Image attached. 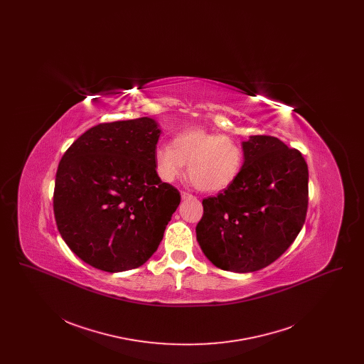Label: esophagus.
I'll return each mask as SVG.
<instances>
[{"label": "esophagus", "mask_w": 364, "mask_h": 364, "mask_svg": "<svg viewBox=\"0 0 364 364\" xmlns=\"http://www.w3.org/2000/svg\"><path fill=\"white\" fill-rule=\"evenodd\" d=\"M192 198H195V196H193V195H191L190 192L181 191V199H183V200H186V199H192Z\"/></svg>", "instance_id": "obj_1"}]
</instances>
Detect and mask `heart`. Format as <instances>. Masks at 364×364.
<instances>
[{"mask_svg": "<svg viewBox=\"0 0 364 364\" xmlns=\"http://www.w3.org/2000/svg\"><path fill=\"white\" fill-rule=\"evenodd\" d=\"M244 151L239 141L205 129H188L174 136L171 146L154 151L158 177L173 183L184 173L202 191L215 192L232 186L242 172Z\"/></svg>", "mask_w": 364, "mask_h": 364, "instance_id": "heart-1", "label": "heart"}]
</instances>
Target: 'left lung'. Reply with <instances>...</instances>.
I'll return each instance as SVG.
<instances>
[{
  "mask_svg": "<svg viewBox=\"0 0 364 364\" xmlns=\"http://www.w3.org/2000/svg\"><path fill=\"white\" fill-rule=\"evenodd\" d=\"M242 147L236 181L202 202L196 240L214 266L251 273L278 259L301 230L309 168L300 151L274 136H250Z\"/></svg>",
  "mask_w": 364,
  "mask_h": 364,
  "instance_id": "8db88e82",
  "label": "left lung"
}]
</instances>
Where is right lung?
<instances>
[{
  "label": "right lung",
  "mask_w": 364,
  "mask_h": 364,
  "mask_svg": "<svg viewBox=\"0 0 364 364\" xmlns=\"http://www.w3.org/2000/svg\"><path fill=\"white\" fill-rule=\"evenodd\" d=\"M161 135L150 117L95 125L58 164L53 196L64 242L87 264L119 273L151 258L180 205L162 183L154 151Z\"/></svg>",
  "instance_id": "obj_1"
}]
</instances>
